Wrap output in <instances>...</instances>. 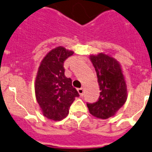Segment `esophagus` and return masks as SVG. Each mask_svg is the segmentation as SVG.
Returning <instances> with one entry per match:
<instances>
[{
    "label": "esophagus",
    "instance_id": "34e87169",
    "mask_svg": "<svg viewBox=\"0 0 152 152\" xmlns=\"http://www.w3.org/2000/svg\"><path fill=\"white\" fill-rule=\"evenodd\" d=\"M77 92H78V93H79V95L81 96H83L84 95V89L82 88H78L77 89Z\"/></svg>",
    "mask_w": 152,
    "mask_h": 152
}]
</instances>
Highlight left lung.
I'll list each match as a JSON object with an SVG mask.
<instances>
[{
	"label": "left lung",
	"mask_w": 152,
	"mask_h": 152,
	"mask_svg": "<svg viewBox=\"0 0 152 152\" xmlns=\"http://www.w3.org/2000/svg\"><path fill=\"white\" fill-rule=\"evenodd\" d=\"M99 86V96L95 103H87L91 115L102 119L111 117L126 101L127 90L119 64L112 57L99 53L91 56Z\"/></svg>",
	"instance_id": "1"
}]
</instances>
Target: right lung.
<instances>
[{
    "label": "right lung",
    "instance_id": "right-lung-1",
    "mask_svg": "<svg viewBox=\"0 0 152 152\" xmlns=\"http://www.w3.org/2000/svg\"><path fill=\"white\" fill-rule=\"evenodd\" d=\"M74 54L64 47H57L45 56L37 71L35 94L44 116L54 121L66 118L75 97L79 96L72 81L64 75V64Z\"/></svg>",
    "mask_w": 152,
    "mask_h": 152
}]
</instances>
